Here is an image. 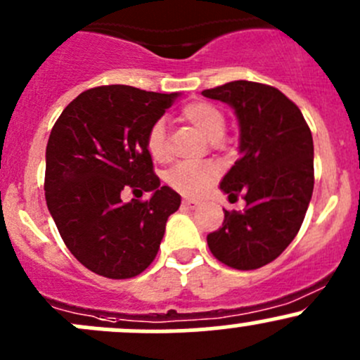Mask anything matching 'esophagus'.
I'll return each mask as SVG.
<instances>
[{"label": "esophagus", "mask_w": 360, "mask_h": 360, "mask_svg": "<svg viewBox=\"0 0 360 360\" xmlns=\"http://www.w3.org/2000/svg\"><path fill=\"white\" fill-rule=\"evenodd\" d=\"M183 207H186V209H197L198 202L197 200H191V198H184Z\"/></svg>", "instance_id": "obj_1"}]
</instances>
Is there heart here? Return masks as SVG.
Instances as JSON below:
<instances>
[{"mask_svg":"<svg viewBox=\"0 0 360 360\" xmlns=\"http://www.w3.org/2000/svg\"><path fill=\"white\" fill-rule=\"evenodd\" d=\"M183 118L197 127L209 141L217 144V141L224 136L226 130V116L221 108L207 101H191L181 111ZM146 150L150 157L158 163H165L170 160V146L167 139L165 123L157 120L151 123L146 134ZM221 170L216 163H179L165 176V183L177 193L184 197H200L217 181Z\"/></svg>","mask_w":360,"mask_h":360,"instance_id":"b5f03b06","label":"heart"}]
</instances>
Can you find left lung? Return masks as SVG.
Instances as JSON below:
<instances>
[{"mask_svg": "<svg viewBox=\"0 0 360 360\" xmlns=\"http://www.w3.org/2000/svg\"><path fill=\"white\" fill-rule=\"evenodd\" d=\"M223 101L240 122V158L221 181L244 210H224L223 226L207 235L210 252L235 270L277 259L303 224L314 193V139L300 108L264 83H224L203 90Z\"/></svg>", "mask_w": 360, "mask_h": 360, "instance_id": "1", "label": "left lung"}]
</instances>
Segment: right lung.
Instances as JSON below:
<instances>
[{
  "instance_id": "right-lung-1",
  "label": "right lung",
  "mask_w": 360,
  "mask_h": 360,
  "mask_svg": "<svg viewBox=\"0 0 360 360\" xmlns=\"http://www.w3.org/2000/svg\"><path fill=\"white\" fill-rule=\"evenodd\" d=\"M129 85L94 86L60 112L46 144L45 198L66 248L106 278H132L157 257L181 197L160 186L146 134L176 101ZM125 187L152 198L123 204Z\"/></svg>"
}]
</instances>
